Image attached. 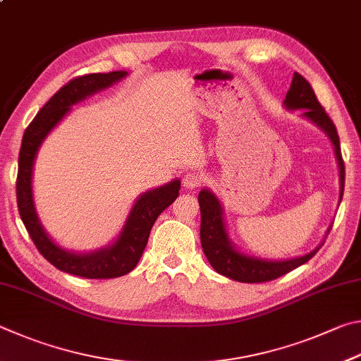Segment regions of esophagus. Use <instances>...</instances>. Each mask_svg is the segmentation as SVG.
Instances as JSON below:
<instances>
[{
    "label": "esophagus",
    "mask_w": 361,
    "mask_h": 361,
    "mask_svg": "<svg viewBox=\"0 0 361 361\" xmlns=\"http://www.w3.org/2000/svg\"><path fill=\"white\" fill-rule=\"evenodd\" d=\"M204 182H206V177L201 173H187L184 176V179H182V184H184L185 188H190V190L204 185Z\"/></svg>",
    "instance_id": "obj_1"
}]
</instances>
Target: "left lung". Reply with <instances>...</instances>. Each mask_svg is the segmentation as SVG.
I'll return each instance as SVG.
<instances>
[{
  "mask_svg": "<svg viewBox=\"0 0 361 361\" xmlns=\"http://www.w3.org/2000/svg\"><path fill=\"white\" fill-rule=\"evenodd\" d=\"M283 104L287 109H305L302 116L312 120L315 125H319L328 136H330L331 142L336 150L338 163H339V173H341V198L344 193V160L341 155V145H339V136L338 130L334 126L333 120L325 112L324 106L319 103L317 97L309 85V82L302 78L301 74L295 73L292 85L287 92L286 101ZM198 203L201 211V245H203L204 255L209 260L211 267L217 271L219 274L225 277H230L233 281L245 282V283H260L274 281L277 277L290 273L295 268L301 267L302 263L311 260V258L317 254L319 249L312 250L311 254L302 255L300 258H293V260L286 262H267L258 260V258H250L238 252L231 247L225 231V224L222 217V207H220L219 200L214 197L211 192L203 190L198 195Z\"/></svg>",
  "mask_w": 361,
  "mask_h": 361,
  "instance_id": "1",
  "label": "left lung"
}]
</instances>
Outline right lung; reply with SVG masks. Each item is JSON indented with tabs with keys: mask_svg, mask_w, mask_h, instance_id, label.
<instances>
[{
	"mask_svg": "<svg viewBox=\"0 0 361 361\" xmlns=\"http://www.w3.org/2000/svg\"><path fill=\"white\" fill-rule=\"evenodd\" d=\"M125 75V71H112L107 74L94 73L78 75V78L69 80L41 107L33 122L27 126L22 137L20 154H18L16 182L17 206L31 241L35 243L39 254L49 263H52L56 269L68 274L85 277V279H112V277L128 274L131 269H135L145 245H147L150 230L157 217L171 203H174L180 188V182L174 180L168 185L141 195V198L136 201L135 207L131 209L125 228L117 241L111 247L88 255H75L60 249L59 245L50 241L46 231L42 230L39 220H37L33 195H31V173H33L36 152L42 139L60 122L73 104L84 99L88 94L101 90V88L109 87Z\"/></svg>",
	"mask_w": 361,
	"mask_h": 361,
	"instance_id": "1",
	"label": "right lung"
}]
</instances>
